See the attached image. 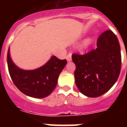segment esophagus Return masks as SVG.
<instances>
[{"label":"esophagus","instance_id":"esophagus-1","mask_svg":"<svg viewBox=\"0 0 127 127\" xmlns=\"http://www.w3.org/2000/svg\"><path fill=\"white\" fill-rule=\"evenodd\" d=\"M66 58H67V61L69 62H70L72 60V55L71 54H69L68 55H67V57H66Z\"/></svg>","mask_w":127,"mask_h":127}]
</instances>
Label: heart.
<instances>
[{
    "mask_svg": "<svg viewBox=\"0 0 127 127\" xmlns=\"http://www.w3.org/2000/svg\"><path fill=\"white\" fill-rule=\"evenodd\" d=\"M92 38L90 37L87 38L86 39H85V41H84V42H83V44H82V45H81L82 49H85V48H88V47L89 46L90 44H91V42H92Z\"/></svg>",
    "mask_w": 127,
    "mask_h": 127,
    "instance_id": "obj_1",
    "label": "heart"
}]
</instances>
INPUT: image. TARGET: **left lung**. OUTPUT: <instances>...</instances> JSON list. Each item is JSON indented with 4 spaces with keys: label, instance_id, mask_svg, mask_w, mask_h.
Listing matches in <instances>:
<instances>
[{
    "label": "left lung",
    "instance_id": "obj_1",
    "mask_svg": "<svg viewBox=\"0 0 127 127\" xmlns=\"http://www.w3.org/2000/svg\"><path fill=\"white\" fill-rule=\"evenodd\" d=\"M76 65L75 83L80 92L88 97L106 93L115 84L122 65L120 46L111 30L103 32L97 41V48L81 55L73 54Z\"/></svg>",
    "mask_w": 127,
    "mask_h": 127
}]
</instances>
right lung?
<instances>
[{"label": "right lung", "instance_id": "1", "mask_svg": "<svg viewBox=\"0 0 127 127\" xmlns=\"http://www.w3.org/2000/svg\"><path fill=\"white\" fill-rule=\"evenodd\" d=\"M7 62L9 72L15 86L25 95L33 98H44L52 93L57 85L58 76L67 64V60L52 56L49 61L38 69L23 70L11 60L9 48Z\"/></svg>", "mask_w": 127, "mask_h": 127}]
</instances>
